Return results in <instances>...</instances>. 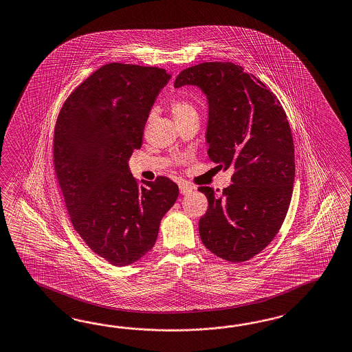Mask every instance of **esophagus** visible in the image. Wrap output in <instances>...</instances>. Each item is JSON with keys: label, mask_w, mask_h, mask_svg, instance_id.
I'll list each match as a JSON object with an SVG mask.
<instances>
[{"label": "esophagus", "mask_w": 352, "mask_h": 352, "mask_svg": "<svg viewBox=\"0 0 352 352\" xmlns=\"http://www.w3.org/2000/svg\"><path fill=\"white\" fill-rule=\"evenodd\" d=\"M194 189H195V188H194V186H191L190 184H185V182L180 184V192L182 195H188V194L191 192Z\"/></svg>", "instance_id": "esophagus-1"}]
</instances>
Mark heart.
Wrapping results in <instances>:
<instances>
[{"label":"heart","instance_id":"obj_1","mask_svg":"<svg viewBox=\"0 0 352 352\" xmlns=\"http://www.w3.org/2000/svg\"><path fill=\"white\" fill-rule=\"evenodd\" d=\"M171 112L175 120L184 121L186 118H198V111L189 100L176 98L171 102Z\"/></svg>","mask_w":352,"mask_h":352}]
</instances>
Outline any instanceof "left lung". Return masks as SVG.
<instances>
[{"instance_id":"obj_1","label":"left lung","mask_w":352,"mask_h":352,"mask_svg":"<svg viewBox=\"0 0 352 352\" xmlns=\"http://www.w3.org/2000/svg\"><path fill=\"white\" fill-rule=\"evenodd\" d=\"M182 85H197L207 96L210 161L234 168V184L221 194L199 188L208 199L200 239L225 261H249L271 243L289 210L295 153L286 112L273 91L232 63L188 67L173 84Z\"/></svg>"}]
</instances>
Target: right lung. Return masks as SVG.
<instances>
[{"label": "right lung", "mask_w": 352, "mask_h": 352, "mask_svg": "<svg viewBox=\"0 0 352 352\" xmlns=\"http://www.w3.org/2000/svg\"><path fill=\"white\" fill-rule=\"evenodd\" d=\"M170 78L160 67L107 63L72 91L56 121L54 172L70 221L93 252L118 267L153 248L179 197L164 176L139 186L127 164Z\"/></svg>", "instance_id": "right-lung-1"}]
</instances>
